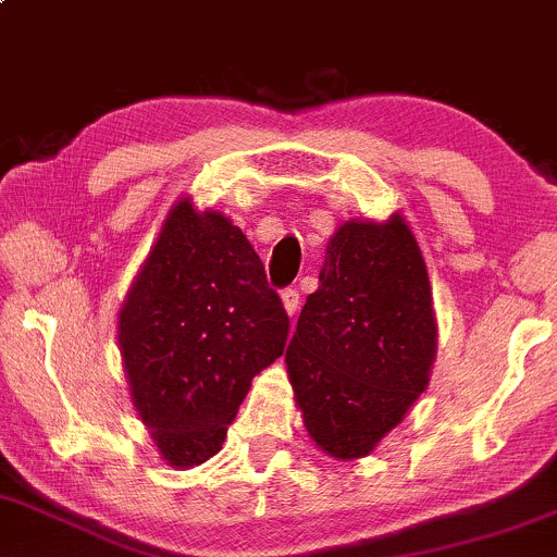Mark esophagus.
I'll return each mask as SVG.
<instances>
[{
  "mask_svg": "<svg viewBox=\"0 0 557 557\" xmlns=\"http://www.w3.org/2000/svg\"><path fill=\"white\" fill-rule=\"evenodd\" d=\"M281 301H284V310H286V314H289V318H294V314L299 312L301 297H299L297 289H284V292H281Z\"/></svg>",
  "mask_w": 557,
  "mask_h": 557,
  "instance_id": "1",
  "label": "esophagus"
}]
</instances>
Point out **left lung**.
I'll return each instance as SVG.
<instances>
[{
  "label": "left lung",
  "mask_w": 557,
  "mask_h": 557,
  "mask_svg": "<svg viewBox=\"0 0 557 557\" xmlns=\"http://www.w3.org/2000/svg\"><path fill=\"white\" fill-rule=\"evenodd\" d=\"M434 359L431 284L408 222L341 224L286 348L307 434L335 459L367 457L429 387Z\"/></svg>",
  "instance_id": "1"
}]
</instances>
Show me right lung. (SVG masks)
<instances>
[{"instance_id":"add662e5","label":"right lung","mask_w":557,"mask_h":557,"mask_svg":"<svg viewBox=\"0 0 557 557\" xmlns=\"http://www.w3.org/2000/svg\"><path fill=\"white\" fill-rule=\"evenodd\" d=\"M286 335L289 314L243 230L181 198L119 312L132 400L168 465L194 468L222 449Z\"/></svg>"}]
</instances>
